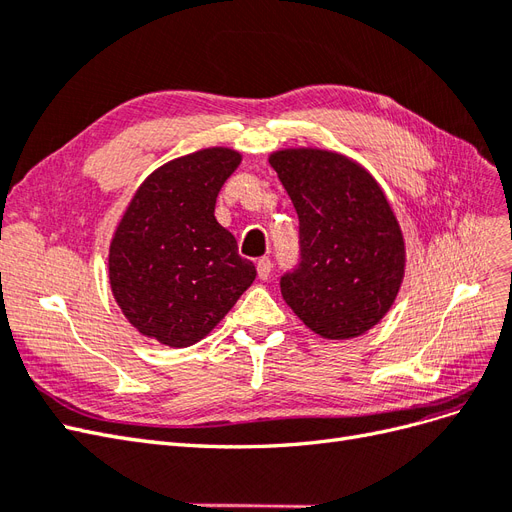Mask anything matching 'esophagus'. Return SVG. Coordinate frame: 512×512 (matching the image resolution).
I'll list each match as a JSON object with an SVG mask.
<instances>
[{
    "label": "esophagus",
    "mask_w": 512,
    "mask_h": 512,
    "mask_svg": "<svg viewBox=\"0 0 512 512\" xmlns=\"http://www.w3.org/2000/svg\"><path fill=\"white\" fill-rule=\"evenodd\" d=\"M271 269H273V265H271V260H269V258H258V262H256V271H258V277H260V280H269Z\"/></svg>",
    "instance_id": "obj_1"
}]
</instances>
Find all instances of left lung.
<instances>
[{
    "mask_svg": "<svg viewBox=\"0 0 512 512\" xmlns=\"http://www.w3.org/2000/svg\"><path fill=\"white\" fill-rule=\"evenodd\" d=\"M269 164L299 215L301 265L282 297L324 339H352L389 314L406 275V241L380 183L320 147L273 151Z\"/></svg>",
    "mask_w": 512,
    "mask_h": 512,
    "instance_id": "obj_1",
    "label": "left lung"
}]
</instances>
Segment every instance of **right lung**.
I'll use <instances>...</instances> for the list:
<instances>
[{"mask_svg":"<svg viewBox=\"0 0 512 512\" xmlns=\"http://www.w3.org/2000/svg\"><path fill=\"white\" fill-rule=\"evenodd\" d=\"M207 147L162 164L138 185L108 247V282L132 327L170 348L207 337L256 280L215 220V200L241 164Z\"/></svg>","mask_w":512,"mask_h":512,"instance_id":"right-lung-1","label":"right lung"}]
</instances>
